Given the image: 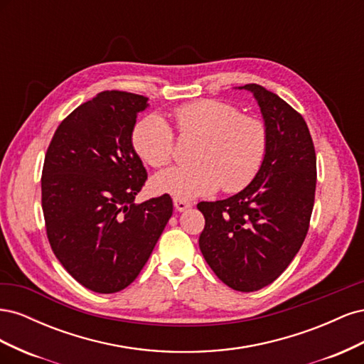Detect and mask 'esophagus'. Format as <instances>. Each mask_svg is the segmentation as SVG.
<instances>
[{
    "label": "esophagus",
    "instance_id": "34e87169",
    "mask_svg": "<svg viewBox=\"0 0 364 364\" xmlns=\"http://www.w3.org/2000/svg\"><path fill=\"white\" fill-rule=\"evenodd\" d=\"M173 203H174L176 211H179V213H182V211H186V209L191 208V203H190V202L182 200V199H174V200H173Z\"/></svg>",
    "mask_w": 364,
    "mask_h": 364
}]
</instances>
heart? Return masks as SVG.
<instances>
[{
    "label": "heart",
    "mask_w": 364,
    "mask_h": 364,
    "mask_svg": "<svg viewBox=\"0 0 364 364\" xmlns=\"http://www.w3.org/2000/svg\"><path fill=\"white\" fill-rule=\"evenodd\" d=\"M181 136L199 138L193 165L171 167L153 178V188L176 199L191 200L215 193L243 190L258 174L267 151V127L259 118L243 115L234 105L197 100L174 109ZM132 146L151 167H164L174 155L176 139L159 115L142 118L132 132Z\"/></svg>",
    "instance_id": "1"
}]
</instances>
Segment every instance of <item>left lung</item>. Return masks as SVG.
Listing matches in <instances>:
<instances>
[{"label": "left lung", "mask_w": 364, "mask_h": 364, "mask_svg": "<svg viewBox=\"0 0 364 364\" xmlns=\"http://www.w3.org/2000/svg\"><path fill=\"white\" fill-rule=\"evenodd\" d=\"M255 97L267 127V151L243 191L197 205L205 217L199 246L218 279L237 291L272 284L299 252L316 193V151L305 119L257 83L240 86Z\"/></svg>", "instance_id": "obj_1"}]
</instances>
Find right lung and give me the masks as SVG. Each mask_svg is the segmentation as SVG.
<instances>
[{
    "mask_svg": "<svg viewBox=\"0 0 364 364\" xmlns=\"http://www.w3.org/2000/svg\"><path fill=\"white\" fill-rule=\"evenodd\" d=\"M144 95L103 91L59 124L42 168V211L54 255L95 293L136 279L173 214L168 194L134 203L147 171L132 146Z\"/></svg>",
    "mask_w": 364,
    "mask_h": 364,
    "instance_id": "right-lung-1",
    "label": "right lung"
}]
</instances>
